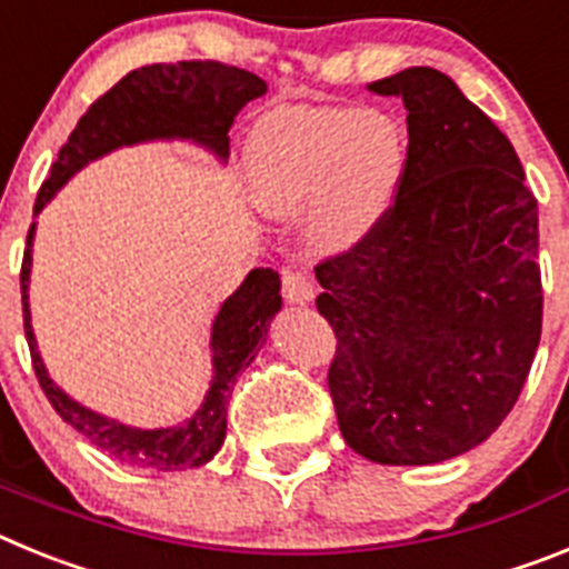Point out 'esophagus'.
I'll return each mask as SVG.
<instances>
[{
    "mask_svg": "<svg viewBox=\"0 0 569 569\" xmlns=\"http://www.w3.org/2000/svg\"><path fill=\"white\" fill-rule=\"evenodd\" d=\"M281 296L290 301V305H308L316 296V284L308 273L301 270H288L281 276Z\"/></svg>",
    "mask_w": 569,
    "mask_h": 569,
    "instance_id": "obj_1",
    "label": "esophagus"
}]
</instances>
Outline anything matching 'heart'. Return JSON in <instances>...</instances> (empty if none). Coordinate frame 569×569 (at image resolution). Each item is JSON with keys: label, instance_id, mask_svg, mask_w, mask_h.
Returning a JSON list of instances; mask_svg holds the SVG:
<instances>
[{"label": "heart", "instance_id": "heart-1", "mask_svg": "<svg viewBox=\"0 0 569 569\" xmlns=\"http://www.w3.org/2000/svg\"><path fill=\"white\" fill-rule=\"evenodd\" d=\"M405 124L379 108L288 104L264 113L248 142L256 208L273 219L301 213L319 256L359 248L381 228L405 188Z\"/></svg>", "mask_w": 569, "mask_h": 569}]
</instances>
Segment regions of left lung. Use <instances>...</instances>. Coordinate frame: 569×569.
<instances>
[{
	"label": "left lung",
	"mask_w": 569,
	"mask_h": 569,
	"mask_svg": "<svg viewBox=\"0 0 569 569\" xmlns=\"http://www.w3.org/2000/svg\"><path fill=\"white\" fill-rule=\"evenodd\" d=\"M407 108L405 188L359 248L316 268L341 436L379 465H436L507 419L541 339L539 204L510 139L433 68L367 84Z\"/></svg>",
	"instance_id": "1"
}]
</instances>
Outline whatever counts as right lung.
Segmentation results:
<instances>
[{"label": "right lung", "instance_id": "right-lung-1", "mask_svg": "<svg viewBox=\"0 0 569 569\" xmlns=\"http://www.w3.org/2000/svg\"><path fill=\"white\" fill-rule=\"evenodd\" d=\"M264 90H268L264 79L250 70L210 62V59L208 62L193 59V62L144 64V68L130 70L128 77L119 79L104 97H99L84 110L39 190L33 216L42 213L44 204L77 170L124 144L153 142V139H190L224 162L230 153L228 130L236 113L250 99H259ZM33 233H37V222L28 230L22 259L24 339H28L39 385L53 410L99 450L130 467L173 472L213 459L228 433V405L236 379L256 359L261 341L268 336L270 319L281 310L279 273L273 268L250 270L241 288L216 313L213 333H210L213 379H210L202 407L179 427L142 430V427H128L88 410L70 399L64 390H59V385H53L44 370L42 356L37 350V336L30 328L28 305Z\"/></svg>", "mask_w": 569, "mask_h": 569}]
</instances>
